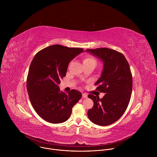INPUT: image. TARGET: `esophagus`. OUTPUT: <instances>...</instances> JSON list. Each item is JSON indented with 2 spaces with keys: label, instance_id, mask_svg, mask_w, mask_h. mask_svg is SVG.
Returning <instances> with one entry per match:
<instances>
[{
  "label": "esophagus",
  "instance_id": "esophagus-1",
  "mask_svg": "<svg viewBox=\"0 0 157 157\" xmlns=\"http://www.w3.org/2000/svg\"><path fill=\"white\" fill-rule=\"evenodd\" d=\"M82 96L83 98H87V94H86V93H82Z\"/></svg>",
  "mask_w": 157,
  "mask_h": 157
}]
</instances>
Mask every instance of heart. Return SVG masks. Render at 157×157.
Segmentation results:
<instances>
[{
	"label": "heart",
	"mask_w": 157,
	"mask_h": 157,
	"mask_svg": "<svg viewBox=\"0 0 157 157\" xmlns=\"http://www.w3.org/2000/svg\"><path fill=\"white\" fill-rule=\"evenodd\" d=\"M84 65H93L94 67L97 65L98 61L95 57L91 55H87L82 59Z\"/></svg>",
	"instance_id": "heart-1"
}]
</instances>
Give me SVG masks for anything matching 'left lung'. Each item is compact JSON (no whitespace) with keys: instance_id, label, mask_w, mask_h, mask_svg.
<instances>
[{"instance_id":"left-lung-1","label":"left lung","mask_w":157,"mask_h":157,"mask_svg":"<svg viewBox=\"0 0 157 157\" xmlns=\"http://www.w3.org/2000/svg\"><path fill=\"white\" fill-rule=\"evenodd\" d=\"M104 62L101 78L95 83L96 90L105 93L99 96L89 94L94 102L87 112L95 124L106 126L114 123L124 114L129 104L132 90V76L128 61L121 53L107 48L87 49Z\"/></svg>"}]
</instances>
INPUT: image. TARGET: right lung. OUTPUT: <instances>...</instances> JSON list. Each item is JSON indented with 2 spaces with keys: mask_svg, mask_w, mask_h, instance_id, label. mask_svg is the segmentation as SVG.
<instances>
[{
  "mask_svg": "<svg viewBox=\"0 0 157 157\" xmlns=\"http://www.w3.org/2000/svg\"><path fill=\"white\" fill-rule=\"evenodd\" d=\"M83 52L82 48L54 44L39 51L34 56L27 79L31 104L43 119L52 124L68 120L73 106L82 94L75 89L67 94L58 84L66 76L69 63Z\"/></svg>",
  "mask_w": 157,
  "mask_h": 157,
  "instance_id": "add662e5",
  "label": "right lung"
}]
</instances>
